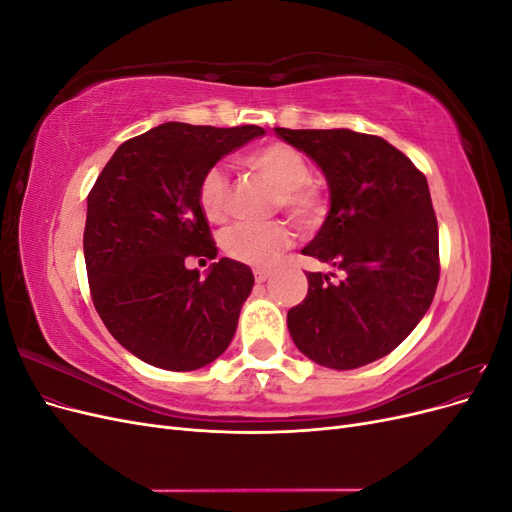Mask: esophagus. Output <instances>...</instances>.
<instances>
[{"mask_svg": "<svg viewBox=\"0 0 512 512\" xmlns=\"http://www.w3.org/2000/svg\"><path fill=\"white\" fill-rule=\"evenodd\" d=\"M254 277H256V282L258 284H262V282H267L269 277H271V271H267V269H256L254 271Z\"/></svg>", "mask_w": 512, "mask_h": 512, "instance_id": "1", "label": "esophagus"}]
</instances>
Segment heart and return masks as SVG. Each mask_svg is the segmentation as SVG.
<instances>
[{"instance_id":"heart-1","label":"heart","mask_w":512,"mask_h":512,"mask_svg":"<svg viewBox=\"0 0 512 512\" xmlns=\"http://www.w3.org/2000/svg\"><path fill=\"white\" fill-rule=\"evenodd\" d=\"M241 166L250 168L273 185V207L303 228L322 222L327 198L309 181L312 168L299 149L288 143H265L241 156ZM198 207L209 222H222L228 211L230 185L220 168H209L198 181ZM292 245V232L284 222L237 224L224 232V252L243 265L271 267Z\"/></svg>"}]
</instances>
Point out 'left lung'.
Instances as JSON below:
<instances>
[{"label": "left lung", "instance_id": "8db88e82", "mask_svg": "<svg viewBox=\"0 0 512 512\" xmlns=\"http://www.w3.org/2000/svg\"><path fill=\"white\" fill-rule=\"evenodd\" d=\"M275 134L327 177L331 209L303 254L339 271L305 273L307 297L288 312L292 342L331 369L374 363L414 331L438 288V220L427 179L374 134Z\"/></svg>", "mask_w": 512, "mask_h": 512}]
</instances>
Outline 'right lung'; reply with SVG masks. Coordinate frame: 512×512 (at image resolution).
Segmentation results:
<instances>
[{
    "label": "right lung",
    "instance_id": "add662e5",
    "mask_svg": "<svg viewBox=\"0 0 512 512\" xmlns=\"http://www.w3.org/2000/svg\"><path fill=\"white\" fill-rule=\"evenodd\" d=\"M262 134L168 121L119 145L91 188L83 235L91 301L141 361L192 371L232 342L254 286L250 267L222 258L200 277L185 262L218 256L198 207L200 177Z\"/></svg>",
    "mask_w": 512,
    "mask_h": 512
}]
</instances>
